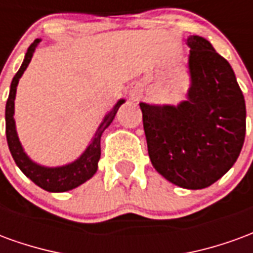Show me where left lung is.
<instances>
[{"label": "left lung", "instance_id": "left-lung-1", "mask_svg": "<svg viewBox=\"0 0 253 253\" xmlns=\"http://www.w3.org/2000/svg\"><path fill=\"white\" fill-rule=\"evenodd\" d=\"M191 88L177 107L141 103L149 157L176 186L201 190L222 177L245 138V101L233 69L210 42L190 36Z\"/></svg>", "mask_w": 253, "mask_h": 253}]
</instances>
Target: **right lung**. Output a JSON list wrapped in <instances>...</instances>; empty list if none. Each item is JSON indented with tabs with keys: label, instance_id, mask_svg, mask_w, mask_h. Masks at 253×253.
<instances>
[{
	"label": "right lung",
	"instance_id": "obj_1",
	"mask_svg": "<svg viewBox=\"0 0 253 253\" xmlns=\"http://www.w3.org/2000/svg\"><path fill=\"white\" fill-rule=\"evenodd\" d=\"M41 43L39 39H36L28 48V51L25 54L24 62L19 69V72L16 73V76L12 80L10 84V92H9L8 101H6V108H5V122H6V141H8V146L12 157H13L14 163L17 164L21 172L24 173L27 177H30L31 180L35 183L36 186L50 192H63V191H69L76 188L80 184H83L85 181L90 179L92 176L96 173L97 170V163L100 159V138L101 134L107 127L110 126L111 122L114 121L116 112L119 110L121 104L125 100H119L112 108L108 115L105 116L104 121L101 122V125L97 128V131L94 134L92 142L85 150V153L72 164L65 165V167H59V168H46V167H41V165L32 163L28 156L24 153V150L21 148L19 142V138L16 134V128H14V97H16V86L19 84V78L23 76V73L31 62V58L35 52V48L38 44Z\"/></svg>",
	"mask_w": 253,
	"mask_h": 253
}]
</instances>
